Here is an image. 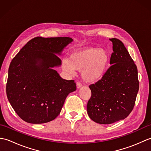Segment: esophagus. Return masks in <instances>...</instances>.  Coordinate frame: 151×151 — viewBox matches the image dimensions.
<instances>
[{
  "label": "esophagus",
  "mask_w": 151,
  "mask_h": 151,
  "mask_svg": "<svg viewBox=\"0 0 151 151\" xmlns=\"http://www.w3.org/2000/svg\"><path fill=\"white\" fill-rule=\"evenodd\" d=\"M82 86V83H81L80 82H76V87H77L78 89L80 88H81Z\"/></svg>",
  "instance_id": "34e87169"
}]
</instances>
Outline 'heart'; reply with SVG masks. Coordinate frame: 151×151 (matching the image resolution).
<instances>
[{
    "label": "heart",
    "mask_w": 151,
    "mask_h": 151,
    "mask_svg": "<svg viewBox=\"0 0 151 151\" xmlns=\"http://www.w3.org/2000/svg\"><path fill=\"white\" fill-rule=\"evenodd\" d=\"M110 56L104 50L86 48L74 50L69 59L62 61V68L65 72L73 74L75 70H81L82 78L88 82L101 79L106 70Z\"/></svg>",
    "instance_id": "obj_1"
}]
</instances>
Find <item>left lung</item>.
I'll use <instances>...</instances> for the list:
<instances>
[{
	"instance_id": "obj_1",
	"label": "left lung",
	"mask_w": 151,
	"mask_h": 151,
	"mask_svg": "<svg viewBox=\"0 0 151 151\" xmlns=\"http://www.w3.org/2000/svg\"><path fill=\"white\" fill-rule=\"evenodd\" d=\"M113 43L111 66L102 77L89 86L91 98L87 111L99 124L114 123L126 118L132 111L139 90L137 69L123 43L116 38Z\"/></svg>"
}]
</instances>
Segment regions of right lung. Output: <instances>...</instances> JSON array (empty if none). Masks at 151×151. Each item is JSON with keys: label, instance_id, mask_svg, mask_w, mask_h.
Instances as JSON below:
<instances>
[{"label": "right lung", "instance_id": "obj_1", "mask_svg": "<svg viewBox=\"0 0 151 151\" xmlns=\"http://www.w3.org/2000/svg\"><path fill=\"white\" fill-rule=\"evenodd\" d=\"M73 39L36 37L22 48L10 63L6 95L12 108L29 123H45L60 113L67 96L75 91V81L60 77V54Z\"/></svg>", "mask_w": 151, "mask_h": 151}]
</instances>
